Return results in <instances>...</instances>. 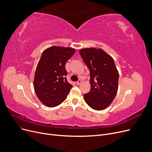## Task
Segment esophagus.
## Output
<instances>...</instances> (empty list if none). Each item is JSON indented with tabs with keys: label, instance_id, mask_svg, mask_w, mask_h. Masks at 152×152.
<instances>
[{
	"label": "esophagus",
	"instance_id": "esophagus-1",
	"mask_svg": "<svg viewBox=\"0 0 152 152\" xmlns=\"http://www.w3.org/2000/svg\"><path fill=\"white\" fill-rule=\"evenodd\" d=\"M81 83H82V81L81 80V79H79V80L76 83L77 85H79L80 84H81Z\"/></svg>",
	"mask_w": 152,
	"mask_h": 152
}]
</instances>
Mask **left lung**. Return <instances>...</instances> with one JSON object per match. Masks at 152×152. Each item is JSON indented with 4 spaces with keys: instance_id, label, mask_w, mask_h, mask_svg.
<instances>
[{
    "instance_id": "8db88e82",
    "label": "left lung",
    "mask_w": 152,
    "mask_h": 152,
    "mask_svg": "<svg viewBox=\"0 0 152 152\" xmlns=\"http://www.w3.org/2000/svg\"><path fill=\"white\" fill-rule=\"evenodd\" d=\"M90 71L91 91L84 95L85 102L95 110L107 108L115 99L119 73L113 58L102 49L87 48L79 51Z\"/></svg>"
}]
</instances>
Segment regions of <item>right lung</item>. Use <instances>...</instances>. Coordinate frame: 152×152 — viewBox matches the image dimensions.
<instances>
[{"mask_svg":"<svg viewBox=\"0 0 152 152\" xmlns=\"http://www.w3.org/2000/svg\"><path fill=\"white\" fill-rule=\"evenodd\" d=\"M75 49L53 46L42 53L37 65L34 87L37 97L48 107L58 106L66 99L72 86L66 77V61Z\"/></svg>","mask_w":152,"mask_h":152,"instance_id":"obj_1","label":"right lung"}]
</instances>
